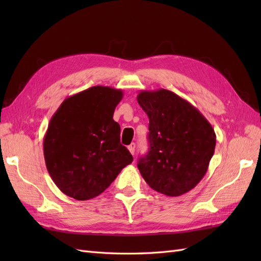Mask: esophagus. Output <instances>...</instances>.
<instances>
[{
	"mask_svg": "<svg viewBox=\"0 0 261 261\" xmlns=\"http://www.w3.org/2000/svg\"><path fill=\"white\" fill-rule=\"evenodd\" d=\"M128 150H129V152L132 153V154H134V153H135V148H136V145L135 144H134V143H132L128 147Z\"/></svg>",
	"mask_w": 261,
	"mask_h": 261,
	"instance_id": "34e87169",
	"label": "esophagus"
}]
</instances>
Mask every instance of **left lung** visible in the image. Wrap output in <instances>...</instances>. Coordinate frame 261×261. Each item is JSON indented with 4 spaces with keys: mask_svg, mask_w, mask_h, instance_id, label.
I'll list each match as a JSON object with an SVG mask.
<instances>
[{
    "mask_svg": "<svg viewBox=\"0 0 261 261\" xmlns=\"http://www.w3.org/2000/svg\"><path fill=\"white\" fill-rule=\"evenodd\" d=\"M137 101L149 117V151L138 170L146 183L167 196L193 189L215 153L216 133L194 106L167 89L141 90Z\"/></svg>",
    "mask_w": 261,
    "mask_h": 261,
    "instance_id": "obj_1",
    "label": "left lung"
}]
</instances>
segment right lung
<instances>
[{
    "label": "right lung",
    "instance_id": "add662e5",
    "mask_svg": "<svg viewBox=\"0 0 261 261\" xmlns=\"http://www.w3.org/2000/svg\"><path fill=\"white\" fill-rule=\"evenodd\" d=\"M121 89L94 86L62 102L43 139L46 169L62 193L88 200L103 193L133 155L113 120Z\"/></svg>",
    "mask_w": 261,
    "mask_h": 261
}]
</instances>
